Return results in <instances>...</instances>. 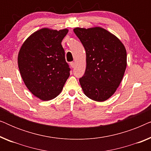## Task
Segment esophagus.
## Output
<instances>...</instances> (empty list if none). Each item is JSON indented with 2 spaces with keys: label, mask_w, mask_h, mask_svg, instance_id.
<instances>
[{
  "label": "esophagus",
  "mask_w": 151,
  "mask_h": 151,
  "mask_svg": "<svg viewBox=\"0 0 151 151\" xmlns=\"http://www.w3.org/2000/svg\"><path fill=\"white\" fill-rule=\"evenodd\" d=\"M70 65H71V67L72 68H74V67H75V66H76L75 63H74V62H71V63H70Z\"/></svg>",
  "instance_id": "34e87169"
}]
</instances>
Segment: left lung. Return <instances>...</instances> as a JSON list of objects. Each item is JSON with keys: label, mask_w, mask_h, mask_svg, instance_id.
I'll return each instance as SVG.
<instances>
[{"label": "left lung", "mask_w": 151, "mask_h": 151, "mask_svg": "<svg viewBox=\"0 0 151 151\" xmlns=\"http://www.w3.org/2000/svg\"><path fill=\"white\" fill-rule=\"evenodd\" d=\"M86 51V67L79 81L84 93L97 102L106 100L117 90L127 68V51L116 36L104 29H73Z\"/></svg>", "instance_id": "left-lung-1"}]
</instances>
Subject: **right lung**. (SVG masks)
I'll return each instance as SVG.
<instances>
[{
  "mask_svg": "<svg viewBox=\"0 0 151 151\" xmlns=\"http://www.w3.org/2000/svg\"><path fill=\"white\" fill-rule=\"evenodd\" d=\"M67 33V29H41L24 41L18 53L22 80L32 93L42 100L58 96L69 77L71 69L61 45Z\"/></svg>",
  "mask_w": 151,
  "mask_h": 151,
  "instance_id": "right-lung-1",
  "label": "right lung"
}]
</instances>
